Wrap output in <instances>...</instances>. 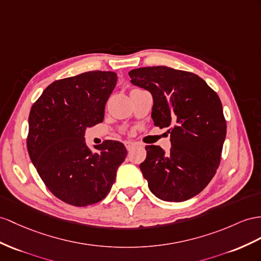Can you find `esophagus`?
Listing matches in <instances>:
<instances>
[{"instance_id": "1", "label": "esophagus", "mask_w": 261, "mask_h": 261, "mask_svg": "<svg viewBox=\"0 0 261 261\" xmlns=\"http://www.w3.org/2000/svg\"><path fill=\"white\" fill-rule=\"evenodd\" d=\"M124 145H125L126 150L131 151V150L137 145V143H136V142H132V141H125V142H124Z\"/></svg>"}]
</instances>
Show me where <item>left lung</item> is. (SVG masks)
<instances>
[{"instance_id":"left-lung-1","label":"left lung","mask_w":261,"mask_h":261,"mask_svg":"<svg viewBox=\"0 0 261 261\" xmlns=\"http://www.w3.org/2000/svg\"><path fill=\"white\" fill-rule=\"evenodd\" d=\"M131 84L151 92L154 125L171 129V149L146 145L140 164L150 191L166 202H184L202 192L220 162L226 138L217 93L193 72L166 66L129 71Z\"/></svg>"}]
</instances>
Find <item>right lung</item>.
<instances>
[{
	"label": "right lung",
	"mask_w": 261,
	"mask_h": 261,
	"mask_svg": "<svg viewBox=\"0 0 261 261\" xmlns=\"http://www.w3.org/2000/svg\"><path fill=\"white\" fill-rule=\"evenodd\" d=\"M113 71H87L56 80L33 105L28 150L37 173L57 198L73 206L102 200L126 156L123 143L107 140L86 144L87 128L102 122L117 84Z\"/></svg>",
	"instance_id": "obj_1"
}]
</instances>
